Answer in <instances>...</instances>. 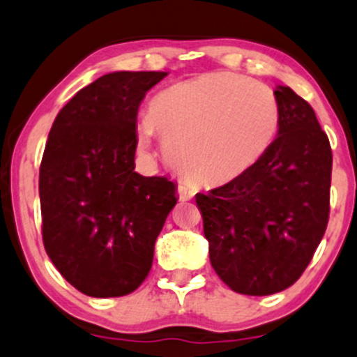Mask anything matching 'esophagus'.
<instances>
[{"label":"esophagus","mask_w":357,"mask_h":357,"mask_svg":"<svg viewBox=\"0 0 357 357\" xmlns=\"http://www.w3.org/2000/svg\"><path fill=\"white\" fill-rule=\"evenodd\" d=\"M194 189L187 183H180L178 185V199L180 201H190L194 197Z\"/></svg>","instance_id":"esophagus-1"}]
</instances>
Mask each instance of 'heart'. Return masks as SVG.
Here are the masks:
<instances>
[{
  "label": "heart",
  "mask_w": 357,
  "mask_h": 357,
  "mask_svg": "<svg viewBox=\"0 0 357 357\" xmlns=\"http://www.w3.org/2000/svg\"><path fill=\"white\" fill-rule=\"evenodd\" d=\"M281 105L267 86L240 73H206L163 88L137 126L141 148L155 132L170 163L202 185L243 177L269 153Z\"/></svg>",
  "instance_id": "heart-1"
}]
</instances>
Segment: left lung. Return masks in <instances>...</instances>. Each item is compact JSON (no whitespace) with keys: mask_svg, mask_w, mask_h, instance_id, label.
Wrapping results in <instances>:
<instances>
[{"mask_svg":"<svg viewBox=\"0 0 357 357\" xmlns=\"http://www.w3.org/2000/svg\"><path fill=\"white\" fill-rule=\"evenodd\" d=\"M281 128L243 177L195 194L211 266L240 294L267 296L300 279L327 229L332 149L308 102L278 86Z\"/></svg>","mask_w":357,"mask_h":357,"instance_id":"1","label":"left lung"}]
</instances>
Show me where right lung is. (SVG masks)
<instances>
[{
	"mask_svg": "<svg viewBox=\"0 0 357 357\" xmlns=\"http://www.w3.org/2000/svg\"><path fill=\"white\" fill-rule=\"evenodd\" d=\"M163 71H116L57 114L39 174L42 240L64 279L116 298L146 279L155 241L177 204L175 183L134 172L137 109Z\"/></svg>",
	"mask_w": 357,
	"mask_h": 357,
	"instance_id": "add662e5",
	"label": "right lung"
}]
</instances>
